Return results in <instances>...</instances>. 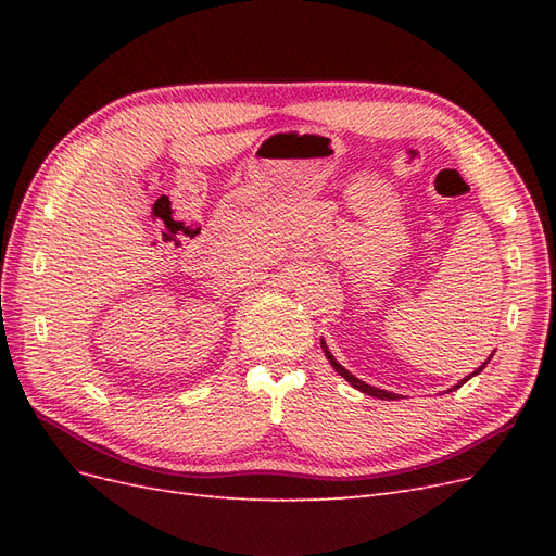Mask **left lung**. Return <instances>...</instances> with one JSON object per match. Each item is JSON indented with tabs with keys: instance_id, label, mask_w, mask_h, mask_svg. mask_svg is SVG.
<instances>
[{
	"instance_id": "1",
	"label": "left lung",
	"mask_w": 556,
	"mask_h": 556,
	"mask_svg": "<svg viewBox=\"0 0 556 556\" xmlns=\"http://www.w3.org/2000/svg\"><path fill=\"white\" fill-rule=\"evenodd\" d=\"M319 343H323V350H325V357L329 359V364L336 368V374H339V376H343L352 387H355V390H359V392H364V394H368V396H376V399H384V401H394V399H399V394H394V392H384V390H378V387H374V384H366V382H362L359 378H355V376H352L350 371H348V368L345 366H341L339 362H336L333 359V355H331V352H329V348H327V343L325 341H319ZM492 359V357H490ZM490 359H486V362H490ZM486 362L480 366V368H476V371L473 374H470V376H478L480 371H482V368L486 366ZM468 376V378H470ZM468 378H464L459 384H454V390H459V387L468 380ZM452 392V390H450Z\"/></svg>"
}]
</instances>
